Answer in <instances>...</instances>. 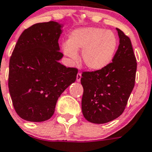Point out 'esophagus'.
Listing matches in <instances>:
<instances>
[{
  "mask_svg": "<svg viewBox=\"0 0 152 152\" xmlns=\"http://www.w3.org/2000/svg\"><path fill=\"white\" fill-rule=\"evenodd\" d=\"M81 78H82V74L80 73H78L76 75V81L79 82L81 81Z\"/></svg>",
  "mask_w": 152,
  "mask_h": 152,
  "instance_id": "1",
  "label": "esophagus"
}]
</instances>
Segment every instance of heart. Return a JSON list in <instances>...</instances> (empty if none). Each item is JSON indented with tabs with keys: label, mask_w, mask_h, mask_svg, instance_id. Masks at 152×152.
I'll return each instance as SVG.
<instances>
[{
	"label": "heart",
	"mask_w": 152,
	"mask_h": 152,
	"mask_svg": "<svg viewBox=\"0 0 152 152\" xmlns=\"http://www.w3.org/2000/svg\"><path fill=\"white\" fill-rule=\"evenodd\" d=\"M118 45L115 34L100 28L87 27L73 30L69 42L64 44V54L72 61H76L77 50H82L84 64L91 70H99L112 61Z\"/></svg>",
	"instance_id": "1"
}]
</instances>
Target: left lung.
I'll return each mask as SVG.
<instances>
[{"label": "left lung", "mask_w": 152, "mask_h": 152, "mask_svg": "<svg viewBox=\"0 0 152 152\" xmlns=\"http://www.w3.org/2000/svg\"><path fill=\"white\" fill-rule=\"evenodd\" d=\"M117 30L120 45L112 62L102 70L82 74V113L93 123L103 124L120 117L134 87L137 61L132 42L123 31Z\"/></svg>", "instance_id": "obj_1"}]
</instances>
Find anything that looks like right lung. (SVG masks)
I'll return each instance as SVG.
<instances>
[{"label":"right lung","instance_id":"1","mask_svg":"<svg viewBox=\"0 0 152 152\" xmlns=\"http://www.w3.org/2000/svg\"><path fill=\"white\" fill-rule=\"evenodd\" d=\"M61 26L55 21L38 23L19 37L10 60L8 85L13 107L29 122L49 120L57 100L76 81L78 69L59 62Z\"/></svg>","mask_w":152,"mask_h":152}]
</instances>
